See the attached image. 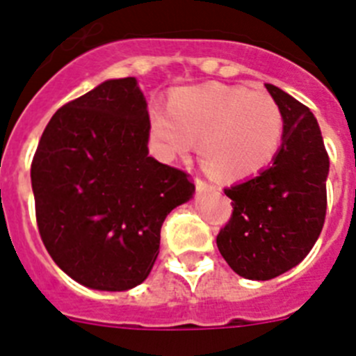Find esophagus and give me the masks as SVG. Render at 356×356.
<instances>
[{"label":"esophagus","instance_id":"1","mask_svg":"<svg viewBox=\"0 0 356 356\" xmlns=\"http://www.w3.org/2000/svg\"><path fill=\"white\" fill-rule=\"evenodd\" d=\"M196 188L200 191V193H203V191H207V193H209V191H213V185L207 184V181L201 180V178H196Z\"/></svg>","mask_w":356,"mask_h":356}]
</instances>
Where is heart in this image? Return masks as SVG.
I'll return each mask as SVG.
<instances>
[{
    "instance_id": "1",
    "label": "heart",
    "mask_w": 356,
    "mask_h": 356,
    "mask_svg": "<svg viewBox=\"0 0 356 356\" xmlns=\"http://www.w3.org/2000/svg\"><path fill=\"white\" fill-rule=\"evenodd\" d=\"M169 106L151 114V131L162 155H187L200 139L201 159L221 180L259 172L284 139L282 108L264 90L194 85L175 94Z\"/></svg>"
}]
</instances>
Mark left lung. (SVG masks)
Instances as JSON below:
<instances>
[{
  "mask_svg": "<svg viewBox=\"0 0 356 356\" xmlns=\"http://www.w3.org/2000/svg\"><path fill=\"white\" fill-rule=\"evenodd\" d=\"M284 114V139L271 168L226 187L232 217L217 234L222 259L238 276L271 280L310 253L326 217L330 159L308 106L266 83Z\"/></svg>",
  "mask_w": 356,
  "mask_h": 356,
  "instance_id": "1",
  "label": "left lung"
}]
</instances>
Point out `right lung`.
Returning <instances> with one entry per match:
<instances>
[{"label":"right lung","mask_w":356,"mask_h":356,"mask_svg":"<svg viewBox=\"0 0 356 356\" xmlns=\"http://www.w3.org/2000/svg\"><path fill=\"white\" fill-rule=\"evenodd\" d=\"M149 114L135 78L108 80L56 110L31 160L44 246L65 275L97 291L143 284L168 213L191 175L147 155Z\"/></svg>","instance_id":"1"}]
</instances>
